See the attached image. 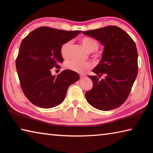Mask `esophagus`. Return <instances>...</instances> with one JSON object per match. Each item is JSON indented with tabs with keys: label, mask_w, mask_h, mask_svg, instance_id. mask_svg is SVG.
Returning a JSON list of instances; mask_svg holds the SVG:
<instances>
[{
	"label": "esophagus",
	"mask_w": 153,
	"mask_h": 153,
	"mask_svg": "<svg viewBox=\"0 0 153 153\" xmlns=\"http://www.w3.org/2000/svg\"><path fill=\"white\" fill-rule=\"evenodd\" d=\"M79 76H80V78H81V79H83L85 77V76H84V74H80Z\"/></svg>",
	"instance_id": "34e87169"
}]
</instances>
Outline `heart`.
Segmentation results:
<instances>
[{
	"mask_svg": "<svg viewBox=\"0 0 153 153\" xmlns=\"http://www.w3.org/2000/svg\"><path fill=\"white\" fill-rule=\"evenodd\" d=\"M81 42L89 52H95L99 48V44L94 38L89 36H85L81 38ZM71 45V41H67L64 42L60 47L61 56L63 59H67L69 56V51ZM64 67L69 70L77 72L79 74H83L89 70L92 67V65L90 62L80 63L76 61H67L64 64Z\"/></svg>",
	"mask_w": 153,
	"mask_h": 153,
	"instance_id": "b5f03b06",
	"label": "heart"
}]
</instances>
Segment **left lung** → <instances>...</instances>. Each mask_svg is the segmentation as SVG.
Masks as SVG:
<instances>
[{
  "mask_svg": "<svg viewBox=\"0 0 153 153\" xmlns=\"http://www.w3.org/2000/svg\"><path fill=\"white\" fill-rule=\"evenodd\" d=\"M82 33L105 46L101 60L92 71L99 77L105 75V79L88 76L94 86L86 93L87 101L102 111L117 108L128 98L138 75L136 44L125 31L115 25Z\"/></svg>",
  "mask_w": 153,
  "mask_h": 153,
  "instance_id": "obj_1",
  "label": "left lung"
}]
</instances>
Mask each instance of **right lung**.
Returning a JSON list of instances; mask_svg holds the SVG:
<instances>
[{
  "label": "right lung",
  "instance_id": "obj_1",
  "mask_svg": "<svg viewBox=\"0 0 153 153\" xmlns=\"http://www.w3.org/2000/svg\"><path fill=\"white\" fill-rule=\"evenodd\" d=\"M81 32L49 27L36 28L23 39L16 59L20 86L26 98L41 108H52L63 101L69 86L79 79L66 69L52 76L51 69L63 63L60 47Z\"/></svg>",
  "mask_w": 153,
  "mask_h": 153
}]
</instances>
